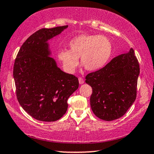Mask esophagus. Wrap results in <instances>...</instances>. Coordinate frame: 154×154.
<instances>
[{
    "mask_svg": "<svg viewBox=\"0 0 154 154\" xmlns=\"http://www.w3.org/2000/svg\"><path fill=\"white\" fill-rule=\"evenodd\" d=\"M79 85H82V84H84V82H85V81H84L83 78H82V77H79Z\"/></svg>",
    "mask_w": 154,
    "mask_h": 154,
    "instance_id": "obj_1",
    "label": "esophagus"
}]
</instances>
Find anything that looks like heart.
<instances>
[{
  "label": "heart",
  "instance_id": "b5f03b06",
  "mask_svg": "<svg viewBox=\"0 0 154 154\" xmlns=\"http://www.w3.org/2000/svg\"><path fill=\"white\" fill-rule=\"evenodd\" d=\"M69 50L59 51L58 58L67 72L73 73L81 64L89 71H96L106 64L112 54V43L105 36L81 34L73 38L69 43Z\"/></svg>",
  "mask_w": 154,
  "mask_h": 154
}]
</instances>
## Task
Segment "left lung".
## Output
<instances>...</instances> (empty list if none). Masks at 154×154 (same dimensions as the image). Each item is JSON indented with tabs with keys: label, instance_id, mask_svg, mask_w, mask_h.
<instances>
[{
	"label": "left lung",
	"instance_id": "obj_1",
	"mask_svg": "<svg viewBox=\"0 0 154 154\" xmlns=\"http://www.w3.org/2000/svg\"><path fill=\"white\" fill-rule=\"evenodd\" d=\"M139 65L133 48L112 58L103 68L86 76L92 88V111L101 120L111 121L121 118L137 97Z\"/></svg>",
	"mask_w": 154,
	"mask_h": 154
}]
</instances>
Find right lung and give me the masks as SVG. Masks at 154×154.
<instances>
[{
  "label": "right lung",
  "mask_w": 154,
  "mask_h": 154,
  "mask_svg": "<svg viewBox=\"0 0 154 154\" xmlns=\"http://www.w3.org/2000/svg\"><path fill=\"white\" fill-rule=\"evenodd\" d=\"M68 25L42 29L20 48L13 67L16 95L22 108L36 120L56 121L68 107L67 99L78 89V78L65 73L51 58L48 41Z\"/></svg>",
  "instance_id": "add662e5"
}]
</instances>
